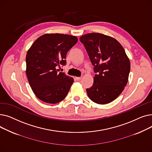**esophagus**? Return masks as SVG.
<instances>
[{"mask_svg":"<svg viewBox=\"0 0 152 152\" xmlns=\"http://www.w3.org/2000/svg\"><path fill=\"white\" fill-rule=\"evenodd\" d=\"M81 78H82V77H75V79H76V81H79L80 80H81Z\"/></svg>","mask_w":152,"mask_h":152,"instance_id":"1","label":"esophagus"}]
</instances>
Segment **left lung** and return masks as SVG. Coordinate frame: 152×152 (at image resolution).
Listing matches in <instances>:
<instances>
[{
  "label": "left lung",
  "mask_w": 152,
  "mask_h": 152,
  "mask_svg": "<svg viewBox=\"0 0 152 152\" xmlns=\"http://www.w3.org/2000/svg\"><path fill=\"white\" fill-rule=\"evenodd\" d=\"M89 55L94 72V83L87 94L98 104L115 100L123 91L131 64L124 48L115 38L100 33H89L79 38Z\"/></svg>",
  "instance_id": "obj_1"
}]
</instances>
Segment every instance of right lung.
<instances>
[{
  "mask_svg": "<svg viewBox=\"0 0 152 152\" xmlns=\"http://www.w3.org/2000/svg\"><path fill=\"white\" fill-rule=\"evenodd\" d=\"M77 40L68 34H45L28 50L26 73L32 90L41 101L54 104L66 97L74 79L57 68L66 65V53Z\"/></svg>",
  "mask_w": 152,
  "mask_h": 152,
  "instance_id": "right-lung-1",
  "label": "right lung"
}]
</instances>
